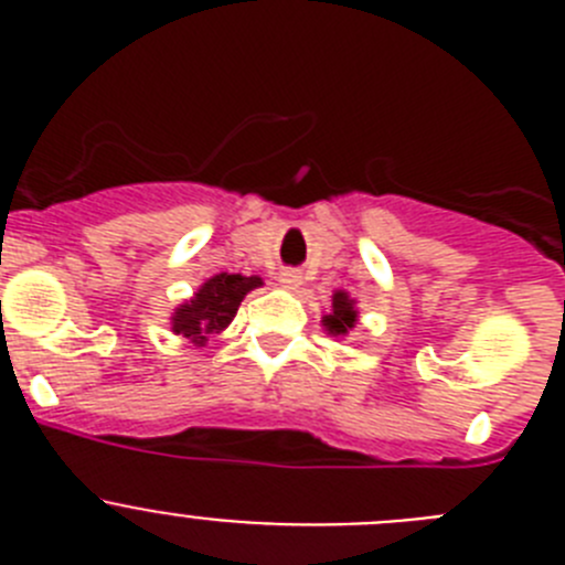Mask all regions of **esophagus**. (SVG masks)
Returning a JSON list of instances; mask_svg holds the SVG:
<instances>
[{
	"mask_svg": "<svg viewBox=\"0 0 565 565\" xmlns=\"http://www.w3.org/2000/svg\"><path fill=\"white\" fill-rule=\"evenodd\" d=\"M277 282L282 288H297L299 282H302V274H299L297 268H282V271H279V277H277Z\"/></svg>",
	"mask_w": 565,
	"mask_h": 565,
	"instance_id": "esophagus-1",
	"label": "esophagus"
}]
</instances>
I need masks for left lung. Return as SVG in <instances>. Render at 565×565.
Wrapping results in <instances>:
<instances>
[{
    "label": "left lung",
    "mask_w": 565,
    "mask_h": 565,
    "mask_svg": "<svg viewBox=\"0 0 565 565\" xmlns=\"http://www.w3.org/2000/svg\"><path fill=\"white\" fill-rule=\"evenodd\" d=\"M322 322H326L328 333H333V337H344V333L356 326V308H353V299L344 291L333 294V308Z\"/></svg>",
    "instance_id": "left-lung-1"
}]
</instances>
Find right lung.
I'll return each mask as SVG.
<instances>
[{
    "label": "right lung",
    "instance_id": "right-lung-1",
    "mask_svg": "<svg viewBox=\"0 0 565 565\" xmlns=\"http://www.w3.org/2000/svg\"><path fill=\"white\" fill-rule=\"evenodd\" d=\"M257 286L259 277H243V274H217L206 279L201 291L174 311L172 331L203 344L209 333L223 331L232 322L243 297Z\"/></svg>",
    "mask_w": 565,
    "mask_h": 565
}]
</instances>
